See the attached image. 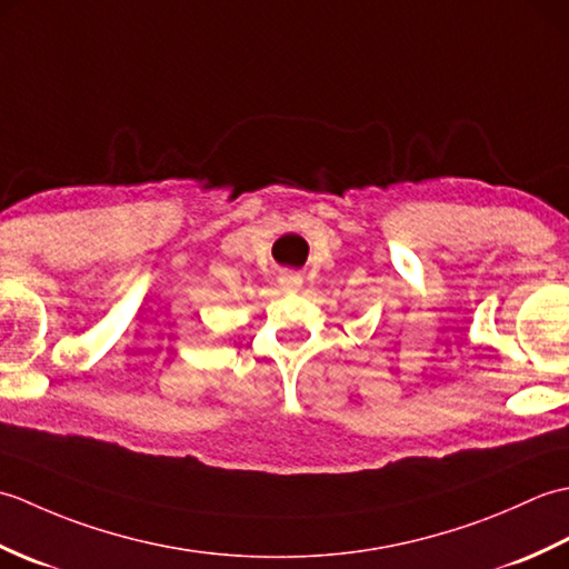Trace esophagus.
<instances>
[{
	"label": "esophagus",
	"instance_id": "obj_1",
	"mask_svg": "<svg viewBox=\"0 0 569 569\" xmlns=\"http://www.w3.org/2000/svg\"><path fill=\"white\" fill-rule=\"evenodd\" d=\"M300 283H303V278H300L298 273H291V271H286V273H281L278 276V286L283 288V291H298L300 288Z\"/></svg>",
	"mask_w": 569,
	"mask_h": 569
}]
</instances>
